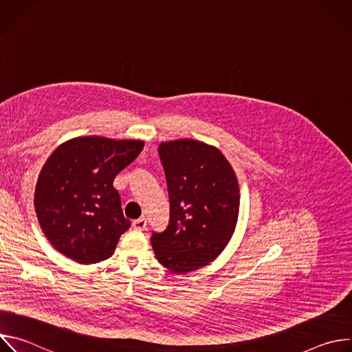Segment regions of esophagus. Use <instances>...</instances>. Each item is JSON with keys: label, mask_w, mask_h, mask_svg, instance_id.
Masks as SVG:
<instances>
[{"label": "esophagus", "mask_w": 352, "mask_h": 352, "mask_svg": "<svg viewBox=\"0 0 352 352\" xmlns=\"http://www.w3.org/2000/svg\"><path fill=\"white\" fill-rule=\"evenodd\" d=\"M132 226H133V228H136V230H144L146 226H147V221H146L144 217H139V219L133 220Z\"/></svg>", "instance_id": "1"}]
</instances>
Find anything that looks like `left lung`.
Returning a JSON list of instances; mask_svg holds the SVG:
<instances>
[{
	"instance_id": "1",
	"label": "left lung",
	"mask_w": 352,
	"mask_h": 352,
	"mask_svg": "<svg viewBox=\"0 0 352 352\" xmlns=\"http://www.w3.org/2000/svg\"><path fill=\"white\" fill-rule=\"evenodd\" d=\"M159 156L166 173L170 221L150 241L164 267L188 273L214 261L231 239L239 212L238 181L220 150L202 142H164Z\"/></svg>"
}]
</instances>
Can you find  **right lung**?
I'll use <instances>...</instances> for the list:
<instances>
[{"label": "right lung", "mask_w": 352, "mask_h": 352, "mask_svg": "<svg viewBox=\"0 0 352 352\" xmlns=\"http://www.w3.org/2000/svg\"><path fill=\"white\" fill-rule=\"evenodd\" d=\"M140 140L75 138L48 157L37 179L34 209L52 245L90 265L110 258L131 227L124 217L116 175L142 152Z\"/></svg>", "instance_id": "add662e5"}]
</instances>
